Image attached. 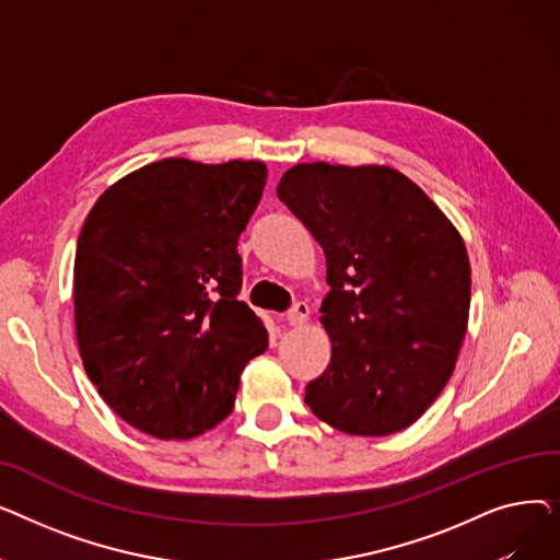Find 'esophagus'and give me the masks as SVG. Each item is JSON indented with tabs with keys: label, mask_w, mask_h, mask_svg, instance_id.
Instances as JSON below:
<instances>
[{
	"label": "esophagus",
	"mask_w": 560,
	"mask_h": 560,
	"mask_svg": "<svg viewBox=\"0 0 560 560\" xmlns=\"http://www.w3.org/2000/svg\"><path fill=\"white\" fill-rule=\"evenodd\" d=\"M308 304H304V302H298L295 306H292L288 313H285V322H288V325L290 327H302L304 325V322L308 319Z\"/></svg>",
	"instance_id": "obj_1"
}]
</instances>
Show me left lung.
Instances as JSON below:
<instances>
[{
    "label": "left lung",
    "mask_w": 560,
    "mask_h": 560,
    "mask_svg": "<svg viewBox=\"0 0 560 560\" xmlns=\"http://www.w3.org/2000/svg\"><path fill=\"white\" fill-rule=\"evenodd\" d=\"M277 195L325 249L331 285L319 308L331 363L304 401L345 433L410 427L445 388L467 329L458 231L393 167L300 163Z\"/></svg>",
    "instance_id": "left-lung-1"
}]
</instances>
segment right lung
<instances>
[{
    "label": "right lung",
    "instance_id": "1",
    "mask_svg": "<svg viewBox=\"0 0 560 560\" xmlns=\"http://www.w3.org/2000/svg\"><path fill=\"white\" fill-rule=\"evenodd\" d=\"M258 161L163 159L113 184L74 258L77 342L88 378L131 427L186 440L231 410L268 331L238 302V238L260 201Z\"/></svg>",
    "mask_w": 560,
    "mask_h": 560
}]
</instances>
